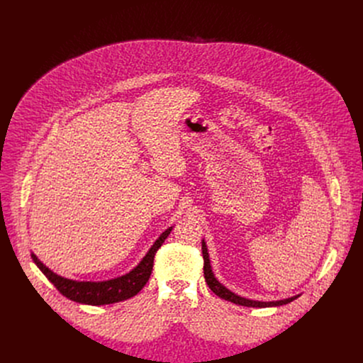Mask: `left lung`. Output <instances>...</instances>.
<instances>
[{
	"mask_svg": "<svg viewBox=\"0 0 363 363\" xmlns=\"http://www.w3.org/2000/svg\"><path fill=\"white\" fill-rule=\"evenodd\" d=\"M202 257H203V276H205L206 284H208V287L213 290V293H216L218 297H221L227 301H231L234 304L247 306V307H276V306L287 304V303L293 301L294 298H297L300 296V294H296L293 297H287V298H283V300H273V301H263V300H254V298L242 297V296L231 291L230 289H227L216 277V274L213 272V267H211L210 254H208V248H206L205 240H202Z\"/></svg>",
	"mask_w": 363,
	"mask_h": 363,
	"instance_id": "1",
	"label": "left lung"
}]
</instances>
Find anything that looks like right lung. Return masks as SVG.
Listing matches in <instances>:
<instances>
[{
    "mask_svg": "<svg viewBox=\"0 0 363 363\" xmlns=\"http://www.w3.org/2000/svg\"><path fill=\"white\" fill-rule=\"evenodd\" d=\"M174 225L167 228L155 241L145 257L138 263L136 267H133L129 273L103 281H79L62 277L51 272L48 267H45L34 252H31L33 262L35 266L43 272V274L55 284V287L67 298L82 303V304H90V306H103V304H112L118 303L126 298H130L136 296L146 281L150 277L152 267H153V258L160 247L164 244L167 237L171 234Z\"/></svg>",
    "mask_w": 363,
    "mask_h": 363,
    "instance_id": "obj_1",
    "label": "right lung"
}]
</instances>
